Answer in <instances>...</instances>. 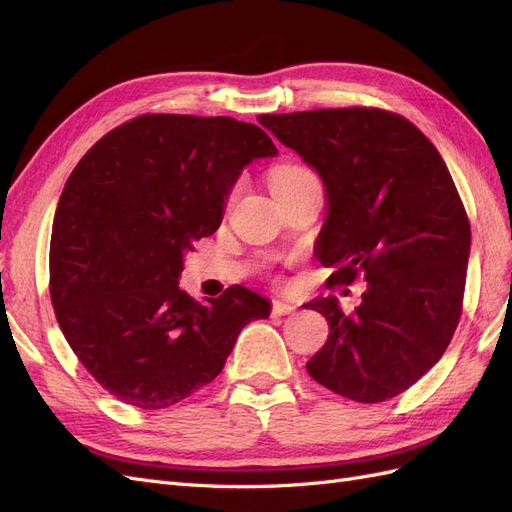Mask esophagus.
<instances>
[{"mask_svg":"<svg viewBox=\"0 0 512 512\" xmlns=\"http://www.w3.org/2000/svg\"><path fill=\"white\" fill-rule=\"evenodd\" d=\"M294 312V305L286 303V301H273L271 305V314L273 316H288Z\"/></svg>","mask_w":512,"mask_h":512,"instance_id":"1","label":"esophagus"}]
</instances>
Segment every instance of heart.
<instances>
[{
    "mask_svg": "<svg viewBox=\"0 0 512 512\" xmlns=\"http://www.w3.org/2000/svg\"><path fill=\"white\" fill-rule=\"evenodd\" d=\"M309 177H314V173L309 168L301 166V164H277L275 168H271V173H269L271 192L273 194L288 192L290 188H294V185L303 183ZM237 192H239V185H232V190L228 194V203H232V200H235Z\"/></svg>",
    "mask_w": 512,
    "mask_h": 512,
    "instance_id": "obj_1",
    "label": "heart"
}]
</instances>
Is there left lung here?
I'll return each instance as SVG.
<instances>
[{"mask_svg": "<svg viewBox=\"0 0 512 512\" xmlns=\"http://www.w3.org/2000/svg\"><path fill=\"white\" fill-rule=\"evenodd\" d=\"M258 121L327 185L329 215L316 245L333 269L327 286L367 282L352 314L335 297L309 303L329 320L309 376L361 404L404 393L440 361L463 309L470 220L442 156L412 121L382 108Z\"/></svg>", "mask_w": 512, "mask_h": 512, "instance_id": "1", "label": "left lung"}]
</instances>
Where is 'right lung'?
<instances>
[{
	"label": "right lung",
	"mask_w": 512,
	"mask_h": 512,
	"mask_svg": "<svg viewBox=\"0 0 512 512\" xmlns=\"http://www.w3.org/2000/svg\"><path fill=\"white\" fill-rule=\"evenodd\" d=\"M275 153L254 123L147 113L74 166L53 222L51 301L74 354L123 404H179L220 374L247 322L269 316L243 286L200 305L177 277L218 230L241 168Z\"/></svg>",
	"instance_id": "1"
}]
</instances>
